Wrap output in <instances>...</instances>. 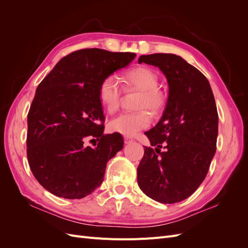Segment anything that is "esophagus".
I'll use <instances>...</instances> for the list:
<instances>
[{"label":"esophagus","instance_id":"obj_1","mask_svg":"<svg viewBox=\"0 0 248 248\" xmlns=\"http://www.w3.org/2000/svg\"><path fill=\"white\" fill-rule=\"evenodd\" d=\"M124 141H125V144H129V142L133 141V139L130 137H124Z\"/></svg>","mask_w":248,"mask_h":248}]
</instances>
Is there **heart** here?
<instances>
[{
    "label": "heart",
    "mask_w": 248,
    "mask_h": 248,
    "mask_svg": "<svg viewBox=\"0 0 248 248\" xmlns=\"http://www.w3.org/2000/svg\"><path fill=\"white\" fill-rule=\"evenodd\" d=\"M125 90H138L140 96L138 101V111H125L111 119L108 128L112 132L133 137L151 124V115H157L166 104V95L158 88L157 73L146 66H139L127 71L121 78ZM123 89L114 76L104 78L99 85L98 96L103 108L108 112H115L121 104ZM146 109L145 110L144 108Z\"/></svg>",
    "instance_id": "1"
}]
</instances>
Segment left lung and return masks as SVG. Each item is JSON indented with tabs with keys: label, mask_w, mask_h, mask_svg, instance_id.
Here are the masks:
<instances>
[{
	"label": "left lung",
	"mask_w": 248,
	"mask_h": 248,
	"mask_svg": "<svg viewBox=\"0 0 248 248\" xmlns=\"http://www.w3.org/2000/svg\"><path fill=\"white\" fill-rule=\"evenodd\" d=\"M142 62L167 77L169 98L160 121L145 132L156 148H144L138 184L152 200L174 204L190 197L206 178L216 151L218 114L208 79L181 57L159 52L140 56Z\"/></svg>",
	"instance_id": "1"
}]
</instances>
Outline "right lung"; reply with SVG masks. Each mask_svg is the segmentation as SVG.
Instances as JSON below:
<instances>
[{"mask_svg":"<svg viewBox=\"0 0 248 248\" xmlns=\"http://www.w3.org/2000/svg\"><path fill=\"white\" fill-rule=\"evenodd\" d=\"M134 58L132 52L76 50L37 87L28 114L27 157L34 177L50 193L82 199L102 183L108 161L124 140L120 133H103L99 85ZM89 138L99 140L94 148L85 145Z\"/></svg>","mask_w":248,"mask_h":248,"instance_id":"right-lung-1","label":"right lung"}]
</instances>
